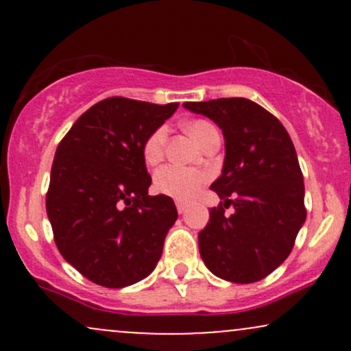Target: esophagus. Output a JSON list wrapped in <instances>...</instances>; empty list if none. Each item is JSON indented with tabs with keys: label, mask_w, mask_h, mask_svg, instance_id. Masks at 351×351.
Here are the masks:
<instances>
[{
	"label": "esophagus",
	"mask_w": 351,
	"mask_h": 351,
	"mask_svg": "<svg viewBox=\"0 0 351 351\" xmlns=\"http://www.w3.org/2000/svg\"><path fill=\"white\" fill-rule=\"evenodd\" d=\"M176 209H178L180 215H183V213L188 209V203H184V201L178 199V201H176Z\"/></svg>",
	"instance_id": "obj_1"
}]
</instances>
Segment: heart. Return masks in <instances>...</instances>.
<instances>
[{"instance_id": "1", "label": "heart", "mask_w": 351, "mask_h": 351, "mask_svg": "<svg viewBox=\"0 0 351 351\" xmlns=\"http://www.w3.org/2000/svg\"><path fill=\"white\" fill-rule=\"evenodd\" d=\"M184 128L189 135L199 145L204 138L215 132L216 128L206 120H189L184 123ZM167 128L158 127L143 143V160L148 165H155L162 160L165 143H167ZM206 176L203 171L195 168H184L178 165H167L155 173V188L162 195L171 196L176 199H191L199 191L201 184Z\"/></svg>"}]
</instances>
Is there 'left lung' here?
Listing matches in <instances>:
<instances>
[{
	"label": "left lung",
	"mask_w": 351,
	"mask_h": 351,
	"mask_svg": "<svg viewBox=\"0 0 351 351\" xmlns=\"http://www.w3.org/2000/svg\"><path fill=\"white\" fill-rule=\"evenodd\" d=\"M223 130L224 163L211 184L223 199L198 234L199 254L219 279L251 284L276 271L304 226V176L295 148L279 120L249 99L184 102ZM231 206L235 213L223 215Z\"/></svg>",
	"instance_id": "1"
}]
</instances>
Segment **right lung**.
<instances>
[{
    "mask_svg": "<svg viewBox=\"0 0 351 351\" xmlns=\"http://www.w3.org/2000/svg\"><path fill=\"white\" fill-rule=\"evenodd\" d=\"M178 104L110 97L92 106L59 143L46 211L64 259L95 284L122 289L153 272L178 211L148 195L143 143Z\"/></svg>",
    "mask_w": 351,
    "mask_h": 351,
    "instance_id": "add662e5",
    "label": "right lung"
}]
</instances>
